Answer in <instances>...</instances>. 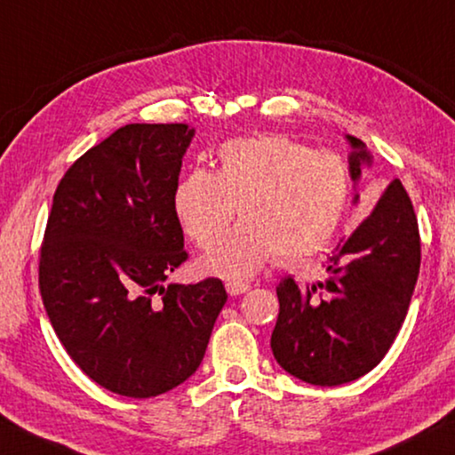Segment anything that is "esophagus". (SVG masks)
I'll list each match as a JSON object with an SVG mask.
<instances>
[{
	"instance_id": "1",
	"label": "esophagus",
	"mask_w": 455,
	"mask_h": 455,
	"mask_svg": "<svg viewBox=\"0 0 455 455\" xmlns=\"http://www.w3.org/2000/svg\"><path fill=\"white\" fill-rule=\"evenodd\" d=\"M226 289L232 297H237V295H243V292L250 291V284L246 283H226Z\"/></svg>"
}]
</instances>
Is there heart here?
I'll list each match as a JSON object with an SVG mask.
<instances>
[{
    "instance_id": "1",
    "label": "heart",
    "mask_w": 455,
    "mask_h": 455,
    "mask_svg": "<svg viewBox=\"0 0 455 455\" xmlns=\"http://www.w3.org/2000/svg\"><path fill=\"white\" fill-rule=\"evenodd\" d=\"M218 172L195 169L174 191L185 234L212 246L235 207L244 221L201 258V268L232 281L256 275L281 251L286 262L309 258L330 242L349 201L344 160L268 134L229 140Z\"/></svg>"
}]
</instances>
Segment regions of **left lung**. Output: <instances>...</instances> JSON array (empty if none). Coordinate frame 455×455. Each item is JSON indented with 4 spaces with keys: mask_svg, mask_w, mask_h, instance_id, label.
<instances>
[{
    "mask_svg": "<svg viewBox=\"0 0 455 455\" xmlns=\"http://www.w3.org/2000/svg\"><path fill=\"white\" fill-rule=\"evenodd\" d=\"M344 138L352 148L347 171L355 188L374 158L362 140ZM358 201L355 193L352 204ZM419 267L413 204L395 179L372 213L327 258L323 281L299 286L289 276L276 286L281 311L270 347L278 364L317 387H338L370 372L407 317Z\"/></svg>",
    "mask_w": 455,
    "mask_h": 455,
    "instance_id": "obj_1",
    "label": "left lung"
}]
</instances>
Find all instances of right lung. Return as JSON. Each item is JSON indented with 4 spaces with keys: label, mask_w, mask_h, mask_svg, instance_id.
<instances>
[{
    "label": "right lung",
    "mask_w": 455,
    "mask_h": 455,
    "mask_svg": "<svg viewBox=\"0 0 455 455\" xmlns=\"http://www.w3.org/2000/svg\"><path fill=\"white\" fill-rule=\"evenodd\" d=\"M187 124H128L52 197L40 295L60 344L111 393L150 398L195 374L228 300L220 278L164 284L187 260L174 213Z\"/></svg>",
    "instance_id": "1"
}]
</instances>
